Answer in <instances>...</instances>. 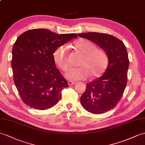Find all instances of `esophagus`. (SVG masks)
Returning a JSON list of instances; mask_svg holds the SVG:
<instances>
[{
	"label": "esophagus",
	"mask_w": 145,
	"mask_h": 145,
	"mask_svg": "<svg viewBox=\"0 0 145 145\" xmlns=\"http://www.w3.org/2000/svg\"><path fill=\"white\" fill-rule=\"evenodd\" d=\"M75 82H72V81H69V82H68V84H69V86H72V85H75Z\"/></svg>",
	"instance_id": "obj_1"
}]
</instances>
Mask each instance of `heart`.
Returning a JSON list of instances; mask_svg holds the SVG:
<instances>
[{"label":"heart","instance_id":"obj_1","mask_svg":"<svg viewBox=\"0 0 145 145\" xmlns=\"http://www.w3.org/2000/svg\"><path fill=\"white\" fill-rule=\"evenodd\" d=\"M77 51L83 56L78 63L80 67L70 69L65 73L70 80H84L90 76L96 78L103 75L108 62L106 53L103 50L96 48V46L88 39H80L73 43ZM54 62L62 71L69 68V48L63 44L59 46L53 52Z\"/></svg>","mask_w":145,"mask_h":145}]
</instances>
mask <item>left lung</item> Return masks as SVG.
I'll list each match as a JSON object with an SVG mask.
<instances>
[{
	"label": "left lung",
	"mask_w": 145,
	"mask_h": 145,
	"mask_svg": "<svg viewBox=\"0 0 145 145\" xmlns=\"http://www.w3.org/2000/svg\"><path fill=\"white\" fill-rule=\"evenodd\" d=\"M78 36L99 46L108 58L105 72L99 78L87 83L80 103L91 113L106 112L117 105L125 89L129 66L126 47L120 39L105 33L89 32Z\"/></svg>",
	"instance_id": "obj_1"
}]
</instances>
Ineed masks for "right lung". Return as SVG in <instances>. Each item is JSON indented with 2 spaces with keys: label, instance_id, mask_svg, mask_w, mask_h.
<instances>
[{
  "label": "right lung",
  "instance_id": "right-lung-1",
  "mask_svg": "<svg viewBox=\"0 0 145 145\" xmlns=\"http://www.w3.org/2000/svg\"><path fill=\"white\" fill-rule=\"evenodd\" d=\"M75 38L74 33L58 35L46 29L19 36L12 49V67L16 89L27 106L46 110L59 101L62 89L69 85L56 66L53 52Z\"/></svg>",
  "mask_w": 145,
  "mask_h": 145
}]
</instances>
